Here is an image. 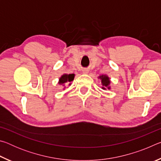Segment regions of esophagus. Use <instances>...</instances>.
I'll return each instance as SVG.
<instances>
[{
	"label": "esophagus",
	"instance_id": "esophagus-1",
	"mask_svg": "<svg viewBox=\"0 0 161 161\" xmlns=\"http://www.w3.org/2000/svg\"><path fill=\"white\" fill-rule=\"evenodd\" d=\"M82 72H83V74H87V73L89 72V71L87 70V69H84V70L82 71Z\"/></svg>",
	"mask_w": 161,
	"mask_h": 161
}]
</instances>
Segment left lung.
<instances>
[{"label": "left lung", "instance_id": "1", "mask_svg": "<svg viewBox=\"0 0 161 161\" xmlns=\"http://www.w3.org/2000/svg\"><path fill=\"white\" fill-rule=\"evenodd\" d=\"M98 78L100 79L101 81H102V89H103V90H107V89H111V86H109L111 81H110L109 77H108L107 75H100Z\"/></svg>", "mask_w": 161, "mask_h": 161}]
</instances>
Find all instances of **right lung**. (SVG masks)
Returning <instances> with one entry per match:
<instances>
[{
  "label": "right lung",
  "instance_id": "add662e5",
  "mask_svg": "<svg viewBox=\"0 0 161 161\" xmlns=\"http://www.w3.org/2000/svg\"><path fill=\"white\" fill-rule=\"evenodd\" d=\"M75 74H64L62 75L60 77L59 79V81L58 84H60V85H62L64 86L65 85H67L68 84L69 85H71V81H72L75 79ZM65 87V86H64Z\"/></svg>",
  "mask_w": 161,
  "mask_h": 161
}]
</instances>
